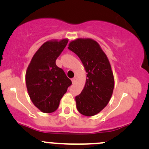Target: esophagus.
Here are the masks:
<instances>
[{"instance_id":"34e87169","label":"esophagus","mask_w":149,"mask_h":149,"mask_svg":"<svg viewBox=\"0 0 149 149\" xmlns=\"http://www.w3.org/2000/svg\"><path fill=\"white\" fill-rule=\"evenodd\" d=\"M76 77H75V78H72V79H71V81H72L73 84H74V83H76Z\"/></svg>"}]
</instances>
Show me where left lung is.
Listing matches in <instances>:
<instances>
[{
    "mask_svg": "<svg viewBox=\"0 0 149 149\" xmlns=\"http://www.w3.org/2000/svg\"><path fill=\"white\" fill-rule=\"evenodd\" d=\"M78 55L87 73L81 93L76 97L78 112L93 116L107 107L114 88V77L107 56L97 41L91 38H77L68 47Z\"/></svg>",
    "mask_w": 149,
    "mask_h": 149,
    "instance_id": "left-lung-1",
    "label": "left lung"
}]
</instances>
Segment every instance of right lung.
<instances>
[{
  "label": "right lung",
  "mask_w": 149,
  "mask_h": 149,
  "mask_svg": "<svg viewBox=\"0 0 149 149\" xmlns=\"http://www.w3.org/2000/svg\"><path fill=\"white\" fill-rule=\"evenodd\" d=\"M68 41L64 38L44 42L27 68L25 77L27 91L31 102L41 112L55 111L72 83L63 69L56 65V59Z\"/></svg>",
  "instance_id": "add662e5"
}]
</instances>
